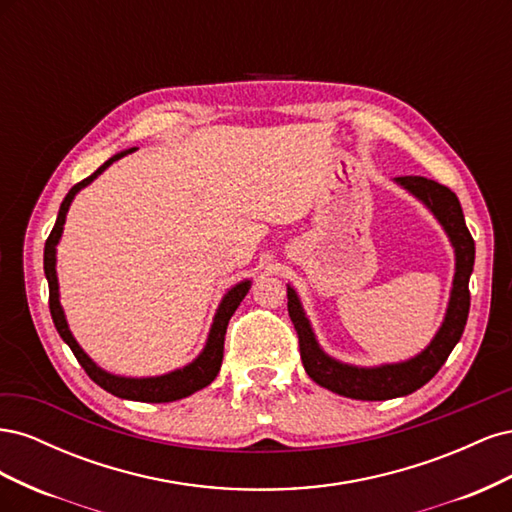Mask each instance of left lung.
Segmentation results:
<instances>
[{"label":"left lung","instance_id":"1","mask_svg":"<svg viewBox=\"0 0 512 512\" xmlns=\"http://www.w3.org/2000/svg\"><path fill=\"white\" fill-rule=\"evenodd\" d=\"M395 183L412 194L438 220L455 252V275L446 314L431 342L408 361L361 367L324 352L312 329L297 290L288 284V314L299 333L301 361L307 376L342 397L382 401L414 393L427 384L453 352L466 329L470 312V275L474 269V239L463 220L459 198L438 181L425 177H397Z\"/></svg>","mask_w":512,"mask_h":512}]
</instances>
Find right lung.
<instances>
[{
	"mask_svg": "<svg viewBox=\"0 0 512 512\" xmlns=\"http://www.w3.org/2000/svg\"><path fill=\"white\" fill-rule=\"evenodd\" d=\"M132 151H136V147L115 153V156L108 158L94 175H89L81 183H76L74 188L66 194L64 203H61L59 213H57V222L44 245V275H46V282H49V307H51L55 329L61 335V339H64V342L70 346V350L76 356V361H79L81 367L87 371V376L98 386H102L104 391H108L115 397L130 399V401H147V404H166V401H177L183 397H190L192 393H196L200 389H205V386H209L215 380V376L220 374L222 359H224V335H226L228 320L232 314H235V309L241 305V301L245 299V294L250 292L252 280H243L226 290L218 309H215L205 348L200 350V354L188 365L168 371V374H162V376L132 378V376L111 374V371L102 369L94 359H91V356L81 348V344L76 342V337L72 335L70 324L66 320L64 307H61V303H59L57 245L61 241V235H64L66 215H68V209L72 205L74 196L79 194L83 188H87L91 181L98 179L113 162L121 160L123 156H128V153H132Z\"/></svg>",
	"mask_w": 512,
	"mask_h": 512,
	"instance_id": "right-lung-1",
	"label": "right lung"
}]
</instances>
